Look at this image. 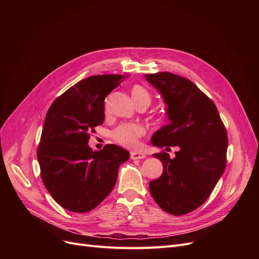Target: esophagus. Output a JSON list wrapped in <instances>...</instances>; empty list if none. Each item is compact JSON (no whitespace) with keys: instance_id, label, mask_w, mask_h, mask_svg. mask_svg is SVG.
Wrapping results in <instances>:
<instances>
[{"instance_id":"1","label":"esophagus","mask_w":259,"mask_h":259,"mask_svg":"<svg viewBox=\"0 0 259 259\" xmlns=\"http://www.w3.org/2000/svg\"><path fill=\"white\" fill-rule=\"evenodd\" d=\"M146 158V154L143 152H131V159L132 160H140V159H145Z\"/></svg>"}]
</instances>
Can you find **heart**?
<instances>
[{
  "label": "heart",
  "instance_id": "1",
  "mask_svg": "<svg viewBox=\"0 0 259 259\" xmlns=\"http://www.w3.org/2000/svg\"><path fill=\"white\" fill-rule=\"evenodd\" d=\"M132 98L135 104L140 101H148L150 104L151 97L146 89L140 85H135L132 89ZM144 128L136 124H121L111 133V137L115 143L121 146L132 148L135 147L138 143V139L144 135Z\"/></svg>",
  "mask_w": 259,
  "mask_h": 259
}]
</instances>
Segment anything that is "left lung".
I'll return each instance as SVG.
<instances>
[{"label": "left lung", "mask_w": 259, "mask_h": 259, "mask_svg": "<svg viewBox=\"0 0 259 259\" xmlns=\"http://www.w3.org/2000/svg\"><path fill=\"white\" fill-rule=\"evenodd\" d=\"M167 106L169 124L156 131V147H177L175 158L154 153L163 173L149 184L159 206L171 215H185L206 201L226 167L228 137L215 104L190 80L170 72L146 74Z\"/></svg>", "instance_id": "1"}]
</instances>
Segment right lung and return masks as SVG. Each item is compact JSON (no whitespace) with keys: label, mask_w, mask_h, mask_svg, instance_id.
<instances>
[{"label":"right lung","mask_w":259,"mask_h":259,"mask_svg":"<svg viewBox=\"0 0 259 259\" xmlns=\"http://www.w3.org/2000/svg\"><path fill=\"white\" fill-rule=\"evenodd\" d=\"M127 75H93L54 101L45 116L37 160L46 189L60 206L86 213L111 192L130 152L115 145L93 151L91 133L105 120V99Z\"/></svg>","instance_id":"1"}]
</instances>
